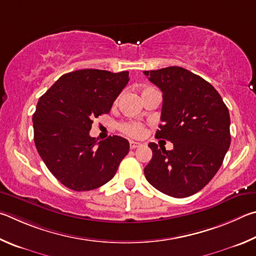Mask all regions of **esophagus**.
<instances>
[{
	"instance_id": "esophagus-1",
	"label": "esophagus",
	"mask_w": 256,
	"mask_h": 256,
	"mask_svg": "<svg viewBox=\"0 0 256 256\" xmlns=\"http://www.w3.org/2000/svg\"><path fill=\"white\" fill-rule=\"evenodd\" d=\"M140 142H130V150H135V148H137V147H140Z\"/></svg>"
}]
</instances>
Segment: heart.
Masks as SVG:
<instances>
[{
	"label": "heart",
	"mask_w": 256,
	"mask_h": 256,
	"mask_svg": "<svg viewBox=\"0 0 256 256\" xmlns=\"http://www.w3.org/2000/svg\"><path fill=\"white\" fill-rule=\"evenodd\" d=\"M150 88H145L142 93L148 91ZM120 130L124 132L126 135L130 137H140L142 135V132H144V128H142V124L140 122H136V121H127V122H122L119 124Z\"/></svg>",
	"instance_id": "heart-1"
}]
</instances>
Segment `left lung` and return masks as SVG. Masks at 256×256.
I'll return each instance as SVG.
<instances>
[{
    "mask_svg": "<svg viewBox=\"0 0 256 256\" xmlns=\"http://www.w3.org/2000/svg\"><path fill=\"white\" fill-rule=\"evenodd\" d=\"M144 74L163 92V124L155 137L173 142L172 150L150 142L153 158L144 170L146 180L170 196H190L222 166L230 145V112L212 84L186 68Z\"/></svg>",
    "mask_w": 256,
    "mask_h": 256,
    "instance_id": "8db88e82",
    "label": "left lung"
}]
</instances>
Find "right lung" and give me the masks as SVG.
Here are the masks:
<instances>
[{
  "instance_id": "right-lung-1",
  "label": "right lung",
  "mask_w": 256,
  "mask_h": 256,
  "mask_svg": "<svg viewBox=\"0 0 256 256\" xmlns=\"http://www.w3.org/2000/svg\"><path fill=\"white\" fill-rule=\"evenodd\" d=\"M128 72L80 70L64 74L40 96L32 116L37 150L49 171L74 191H90L114 176L129 142L90 136L93 119L110 112Z\"/></svg>"
}]
</instances>
